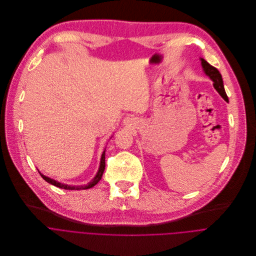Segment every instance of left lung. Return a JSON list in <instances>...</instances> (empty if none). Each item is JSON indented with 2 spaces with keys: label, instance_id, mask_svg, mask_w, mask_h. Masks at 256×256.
<instances>
[{
  "label": "left lung",
  "instance_id": "left-lung-1",
  "mask_svg": "<svg viewBox=\"0 0 256 256\" xmlns=\"http://www.w3.org/2000/svg\"><path fill=\"white\" fill-rule=\"evenodd\" d=\"M202 62V66L204 70V72H205L212 80H213V86L215 88V90L219 92V94L225 100H228V96L226 94L225 88H224V84H223V80H222V76L219 72V70L214 68L213 66H211L208 62H206L204 58H200Z\"/></svg>",
  "mask_w": 256,
  "mask_h": 256
}]
</instances>
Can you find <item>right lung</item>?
Here are the masks:
<instances>
[{"label": "right lung", "mask_w": 256, "mask_h": 256, "mask_svg": "<svg viewBox=\"0 0 256 256\" xmlns=\"http://www.w3.org/2000/svg\"><path fill=\"white\" fill-rule=\"evenodd\" d=\"M105 152H106V149L104 150L103 154H102L100 162V168H98V170L96 176L86 186H68V184H64L58 182H56V180H54L52 178H47V176H43L39 170H38V172L40 174V176H42V178L44 180H46L47 182L54 184V186H58L60 188H64V190H86V188H92L94 186H96L100 182V180L102 178V176H103V172L105 170V166H106L105 164Z\"/></svg>", "instance_id": "obj_1"}]
</instances>
